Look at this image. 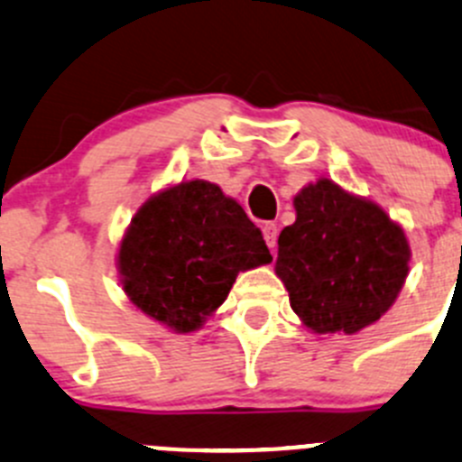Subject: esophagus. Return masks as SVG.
I'll return each instance as SVG.
<instances>
[{
  "label": "esophagus",
  "mask_w": 462,
  "mask_h": 462,
  "mask_svg": "<svg viewBox=\"0 0 462 462\" xmlns=\"http://www.w3.org/2000/svg\"><path fill=\"white\" fill-rule=\"evenodd\" d=\"M262 232H263V241H266L268 248L275 250V245H277V226L275 223H266V226L262 227Z\"/></svg>",
  "instance_id": "obj_1"
}]
</instances>
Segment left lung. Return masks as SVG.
<instances>
[{
	"instance_id": "8db88e82",
	"label": "left lung",
	"mask_w": 462,
	"mask_h": 462,
	"mask_svg": "<svg viewBox=\"0 0 462 462\" xmlns=\"http://www.w3.org/2000/svg\"><path fill=\"white\" fill-rule=\"evenodd\" d=\"M277 239L275 275L313 334H356L395 304L411 263L404 227L329 178L295 194Z\"/></svg>"
}]
</instances>
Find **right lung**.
<instances>
[{
  "label": "right lung",
  "mask_w": 462,
  "mask_h": 462,
  "mask_svg": "<svg viewBox=\"0 0 462 462\" xmlns=\"http://www.w3.org/2000/svg\"><path fill=\"white\" fill-rule=\"evenodd\" d=\"M259 227L208 180H180L151 196L124 232V293L151 320L191 334L226 302L236 275L271 263Z\"/></svg>",
  "instance_id": "obj_1"
}]
</instances>
